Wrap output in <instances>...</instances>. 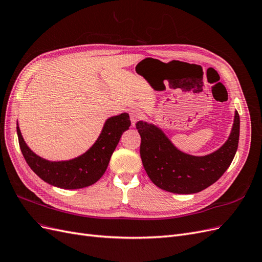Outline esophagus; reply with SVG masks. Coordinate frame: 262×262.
Here are the masks:
<instances>
[{"instance_id":"1","label":"esophagus","mask_w":262,"mask_h":262,"mask_svg":"<svg viewBox=\"0 0 262 262\" xmlns=\"http://www.w3.org/2000/svg\"><path fill=\"white\" fill-rule=\"evenodd\" d=\"M143 114H142L140 110H132L131 114H130V119H131V122H132V126H136L137 122L140 121L142 119V116Z\"/></svg>"}]
</instances>
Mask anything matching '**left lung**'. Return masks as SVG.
Here are the masks:
<instances>
[{
  "label": "left lung",
  "instance_id": "obj_1",
  "mask_svg": "<svg viewBox=\"0 0 262 262\" xmlns=\"http://www.w3.org/2000/svg\"><path fill=\"white\" fill-rule=\"evenodd\" d=\"M239 115L235 112L231 134L215 152L194 156L181 152L153 123L139 121L140 154L144 169L158 188L168 192L190 194L200 192L217 181L231 165L238 147Z\"/></svg>",
  "mask_w": 262,
  "mask_h": 262
}]
</instances>
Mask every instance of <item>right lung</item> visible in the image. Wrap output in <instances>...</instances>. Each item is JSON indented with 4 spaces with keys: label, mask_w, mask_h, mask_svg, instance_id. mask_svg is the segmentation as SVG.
I'll return each mask as SVG.
<instances>
[{
    "label": "right lung",
    "mask_w": 262,
    "mask_h": 262,
    "mask_svg": "<svg viewBox=\"0 0 262 262\" xmlns=\"http://www.w3.org/2000/svg\"><path fill=\"white\" fill-rule=\"evenodd\" d=\"M129 115L123 113L107 119L98 139L86 152L69 161L51 162L38 156L24 140L17 122L20 150L29 167L48 184L62 189H81L94 185L106 171L122 133L129 129Z\"/></svg>",
    "instance_id": "1"
}]
</instances>
